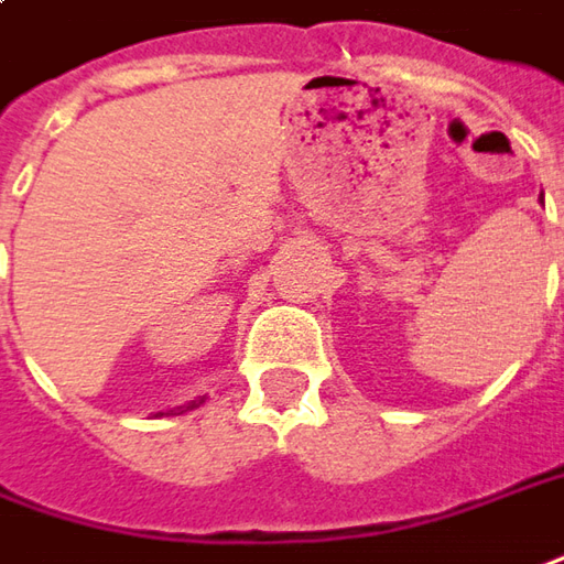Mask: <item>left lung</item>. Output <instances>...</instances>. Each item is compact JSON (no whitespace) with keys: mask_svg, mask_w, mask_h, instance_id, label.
Listing matches in <instances>:
<instances>
[{"mask_svg":"<svg viewBox=\"0 0 564 564\" xmlns=\"http://www.w3.org/2000/svg\"><path fill=\"white\" fill-rule=\"evenodd\" d=\"M541 196H543V193H541Z\"/></svg>","mask_w":564,"mask_h":564,"instance_id":"obj_1","label":"left lung"}]
</instances>
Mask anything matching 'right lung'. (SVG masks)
<instances>
[{
  "mask_svg": "<svg viewBox=\"0 0 564 564\" xmlns=\"http://www.w3.org/2000/svg\"><path fill=\"white\" fill-rule=\"evenodd\" d=\"M189 408H193V405H189Z\"/></svg>",
  "mask_w": 564,
  "mask_h": 564,
  "instance_id": "right-lung-1",
  "label": "right lung"
}]
</instances>
